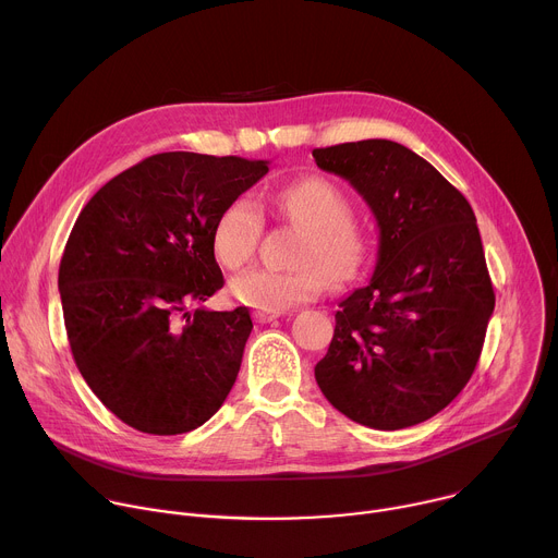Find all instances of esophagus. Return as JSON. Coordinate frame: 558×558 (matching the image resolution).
<instances>
[{"mask_svg": "<svg viewBox=\"0 0 558 558\" xmlns=\"http://www.w3.org/2000/svg\"><path fill=\"white\" fill-rule=\"evenodd\" d=\"M278 317H280V313H271V311H256V313H254V320H256L258 325H269V323L278 320Z\"/></svg>", "mask_w": 558, "mask_h": 558, "instance_id": "1", "label": "esophagus"}]
</instances>
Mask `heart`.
Wrapping results in <instances>:
<instances>
[{
	"instance_id": "heart-1",
	"label": "heart",
	"mask_w": 558,
	"mask_h": 558,
	"mask_svg": "<svg viewBox=\"0 0 558 558\" xmlns=\"http://www.w3.org/2000/svg\"><path fill=\"white\" fill-rule=\"evenodd\" d=\"M276 207L284 220L304 231L295 258L300 269L238 274L229 284L238 302L278 313L320 295L327 278L347 282L360 274L368 258V241L351 220V203L331 181L302 179L278 194ZM260 235L263 214L258 205L250 196L235 198L214 227L216 258L229 269L245 267L258 252Z\"/></svg>"
}]
</instances>
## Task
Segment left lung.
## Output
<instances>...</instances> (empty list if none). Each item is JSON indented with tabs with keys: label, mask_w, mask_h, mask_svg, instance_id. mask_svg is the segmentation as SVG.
Instances as JSON below:
<instances>
[{
	"label": "left lung",
	"mask_w": 558,
	"mask_h": 558,
	"mask_svg": "<svg viewBox=\"0 0 558 558\" xmlns=\"http://www.w3.org/2000/svg\"><path fill=\"white\" fill-rule=\"evenodd\" d=\"M364 198L379 229L366 284L340 302L315 381L349 420L400 430L468 384L495 311L474 211L413 149L368 138L313 149Z\"/></svg>",
	"instance_id": "1"
}]
</instances>
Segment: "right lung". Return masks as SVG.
Returning <instances> with one entry per match:
<instances>
[{
    "label": "right lung",
    "mask_w": 558,
    "mask_h": 558,
    "mask_svg": "<svg viewBox=\"0 0 558 558\" xmlns=\"http://www.w3.org/2000/svg\"><path fill=\"white\" fill-rule=\"evenodd\" d=\"M269 172L267 161L154 154L78 214L59 265L76 368L128 426L181 435L227 400L254 329L247 306L207 311L222 284L214 227Z\"/></svg>",
    "instance_id": "obj_1"
}]
</instances>
